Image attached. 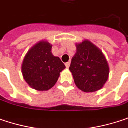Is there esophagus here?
<instances>
[{
	"label": "esophagus",
	"mask_w": 128,
	"mask_h": 128,
	"mask_svg": "<svg viewBox=\"0 0 128 128\" xmlns=\"http://www.w3.org/2000/svg\"><path fill=\"white\" fill-rule=\"evenodd\" d=\"M70 64V62H66V68H69Z\"/></svg>",
	"instance_id": "34e87169"
}]
</instances>
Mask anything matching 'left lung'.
Segmentation results:
<instances>
[{
	"label": "left lung",
	"mask_w": 128,
	"mask_h": 128,
	"mask_svg": "<svg viewBox=\"0 0 128 128\" xmlns=\"http://www.w3.org/2000/svg\"><path fill=\"white\" fill-rule=\"evenodd\" d=\"M69 70L75 84L82 91L92 92L101 89L108 78L109 67L101 50L91 41L77 44Z\"/></svg>",
	"instance_id": "1"
}]
</instances>
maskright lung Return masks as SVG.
<instances>
[{
    "mask_svg": "<svg viewBox=\"0 0 128 128\" xmlns=\"http://www.w3.org/2000/svg\"><path fill=\"white\" fill-rule=\"evenodd\" d=\"M64 63L52 53V44L41 41L32 46L25 54L22 64L23 78L30 87L39 91L51 89L65 69Z\"/></svg>",
    "mask_w": 128,
    "mask_h": 128,
    "instance_id": "1",
    "label": "right lung"
}]
</instances>
